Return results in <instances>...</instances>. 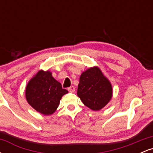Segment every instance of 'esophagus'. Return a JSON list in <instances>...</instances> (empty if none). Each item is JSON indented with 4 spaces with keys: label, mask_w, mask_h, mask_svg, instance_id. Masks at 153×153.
Wrapping results in <instances>:
<instances>
[{
    "label": "esophagus",
    "mask_w": 153,
    "mask_h": 153,
    "mask_svg": "<svg viewBox=\"0 0 153 153\" xmlns=\"http://www.w3.org/2000/svg\"><path fill=\"white\" fill-rule=\"evenodd\" d=\"M68 91H69V92H71V93H74L75 91V88L74 86H71V87L68 88Z\"/></svg>",
    "instance_id": "34e87169"
}]
</instances>
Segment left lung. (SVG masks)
Wrapping results in <instances>:
<instances>
[{
    "label": "left lung",
    "instance_id": "left-lung-1",
    "mask_svg": "<svg viewBox=\"0 0 153 153\" xmlns=\"http://www.w3.org/2000/svg\"><path fill=\"white\" fill-rule=\"evenodd\" d=\"M77 95L85 106L93 111H99L111 101L113 88L101 70L94 66L82 73Z\"/></svg>",
    "mask_w": 153,
    "mask_h": 153
}]
</instances>
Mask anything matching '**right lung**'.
Masks as SVG:
<instances>
[{
    "label": "right lung",
    "mask_w": 153,
    "mask_h": 153,
    "mask_svg": "<svg viewBox=\"0 0 153 153\" xmlns=\"http://www.w3.org/2000/svg\"><path fill=\"white\" fill-rule=\"evenodd\" d=\"M59 82L52 77V72L39 71L26 87L28 103L43 115H51L57 110L62 96L68 94Z\"/></svg>",
    "instance_id": "obj_1"
}]
</instances>
